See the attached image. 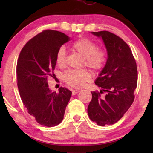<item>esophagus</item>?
Wrapping results in <instances>:
<instances>
[{
  "label": "esophagus",
  "instance_id": "esophagus-1",
  "mask_svg": "<svg viewBox=\"0 0 153 153\" xmlns=\"http://www.w3.org/2000/svg\"><path fill=\"white\" fill-rule=\"evenodd\" d=\"M79 92H80V90H74L73 91H72V94L76 95L77 94H78Z\"/></svg>",
  "mask_w": 153,
  "mask_h": 153
}]
</instances>
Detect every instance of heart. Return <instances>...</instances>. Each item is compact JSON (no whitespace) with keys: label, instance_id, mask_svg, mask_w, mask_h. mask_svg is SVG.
<instances>
[{"label":"heart","instance_id":"b5f03b06","mask_svg":"<svg viewBox=\"0 0 153 153\" xmlns=\"http://www.w3.org/2000/svg\"><path fill=\"white\" fill-rule=\"evenodd\" d=\"M73 51L84 57V65L93 72H99L104 68L107 61V53L105 51L98 48L97 45L86 38L76 40L71 46ZM67 54L63 47L56 52V63L57 65L63 67L66 65ZM65 82L74 88H81L91 79L88 71L85 69L74 70L69 69L63 75Z\"/></svg>","mask_w":153,"mask_h":153}]
</instances>
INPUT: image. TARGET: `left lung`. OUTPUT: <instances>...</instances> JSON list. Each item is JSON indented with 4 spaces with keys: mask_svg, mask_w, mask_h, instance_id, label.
<instances>
[{
    "mask_svg": "<svg viewBox=\"0 0 153 153\" xmlns=\"http://www.w3.org/2000/svg\"><path fill=\"white\" fill-rule=\"evenodd\" d=\"M92 33L102 38L108 59L95 81L102 90L91 92L88 114L98 126L111 125L123 117L134 102L138 82L137 65L130 48L118 36L108 31Z\"/></svg>",
    "mask_w": 153,
    "mask_h": 153,
    "instance_id": "8db88e82",
    "label": "left lung"
}]
</instances>
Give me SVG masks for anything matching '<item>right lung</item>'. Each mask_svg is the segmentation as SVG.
Masks as SVG:
<instances>
[{
  "label": "right lung",
  "mask_w": 153,
  "mask_h": 153,
  "mask_svg": "<svg viewBox=\"0 0 153 153\" xmlns=\"http://www.w3.org/2000/svg\"><path fill=\"white\" fill-rule=\"evenodd\" d=\"M69 40L59 31L44 30L25 44L17 60V84L23 104L38 123L46 127L61 122L71 96L66 88L51 92L48 84V77L55 76L56 52Z\"/></svg>",
  "instance_id": "obj_1"
}]
</instances>
